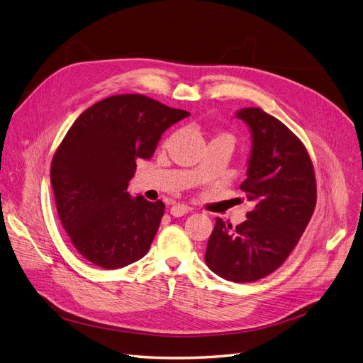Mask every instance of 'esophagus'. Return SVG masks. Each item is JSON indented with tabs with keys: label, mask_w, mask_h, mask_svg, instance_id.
<instances>
[{
	"label": "esophagus",
	"mask_w": 363,
	"mask_h": 363,
	"mask_svg": "<svg viewBox=\"0 0 363 363\" xmlns=\"http://www.w3.org/2000/svg\"><path fill=\"white\" fill-rule=\"evenodd\" d=\"M191 211V207H188V206H184V204H174L172 207H171V215L172 216H183V215H186Z\"/></svg>",
	"instance_id": "esophagus-1"
}]
</instances>
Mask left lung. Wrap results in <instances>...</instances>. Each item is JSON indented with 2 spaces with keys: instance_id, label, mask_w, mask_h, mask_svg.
I'll use <instances>...</instances> for the list:
<instances>
[{
  "instance_id": "8db88e82",
  "label": "left lung",
  "mask_w": 363,
  "mask_h": 363,
  "mask_svg": "<svg viewBox=\"0 0 363 363\" xmlns=\"http://www.w3.org/2000/svg\"><path fill=\"white\" fill-rule=\"evenodd\" d=\"M251 130L252 148L240 189L255 208L236 227L216 218L206 265L235 283L269 276L289 257L316 206L315 171L303 142L259 107L236 115Z\"/></svg>"
}]
</instances>
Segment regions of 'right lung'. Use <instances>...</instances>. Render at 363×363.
I'll list each match as a JSON object with an SVG mask.
<instances>
[{
  "instance_id": "obj_1",
  "label": "right lung",
  "mask_w": 363,
  "mask_h": 363,
  "mask_svg": "<svg viewBox=\"0 0 363 363\" xmlns=\"http://www.w3.org/2000/svg\"><path fill=\"white\" fill-rule=\"evenodd\" d=\"M191 113L140 94L104 98L75 119L51 162L57 215L72 245L96 267L144 257L164 204L130 199L136 160L155 155L162 133Z\"/></svg>"
}]
</instances>
